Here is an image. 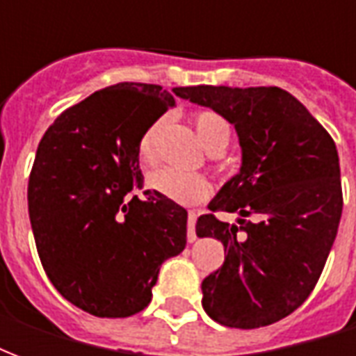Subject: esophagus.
Here are the masks:
<instances>
[{"instance_id": "obj_1", "label": "esophagus", "mask_w": 356, "mask_h": 356, "mask_svg": "<svg viewBox=\"0 0 356 356\" xmlns=\"http://www.w3.org/2000/svg\"><path fill=\"white\" fill-rule=\"evenodd\" d=\"M196 213L194 211H188V221H186V238L188 242H194L196 240Z\"/></svg>"}]
</instances>
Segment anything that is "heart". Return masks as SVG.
I'll return each mask as SVG.
<instances>
[{"label":"heart","mask_w":356,"mask_h":356,"mask_svg":"<svg viewBox=\"0 0 356 356\" xmlns=\"http://www.w3.org/2000/svg\"><path fill=\"white\" fill-rule=\"evenodd\" d=\"M194 127H196V137L200 145L209 154H221L231 145V125L221 114L213 110H202L194 116ZM158 124H154L148 129L139 140V158L140 162L152 163L154 162V137ZM148 186L154 193L162 194L168 200L177 202L183 206L196 204L206 198L209 191V185L206 177L198 173H181L175 170H156L152 171L147 179Z\"/></svg>","instance_id":"1"}]
</instances>
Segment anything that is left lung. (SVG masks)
Instances as JSON below:
<instances>
[{"label":"left lung","instance_id":"obj_1","mask_svg":"<svg viewBox=\"0 0 356 356\" xmlns=\"http://www.w3.org/2000/svg\"><path fill=\"white\" fill-rule=\"evenodd\" d=\"M173 93L234 125L240 171L211 211L236 225L198 217L196 234L225 246L223 267L204 278L202 305L219 324L261 328L293 313L313 291L343 209L336 145L301 102L280 88L194 86Z\"/></svg>","mask_w":356,"mask_h":356}]
</instances>
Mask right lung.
<instances>
[{
	"label": "right lung",
	"instance_id": "obj_1",
	"mask_svg": "<svg viewBox=\"0 0 356 356\" xmlns=\"http://www.w3.org/2000/svg\"><path fill=\"white\" fill-rule=\"evenodd\" d=\"M175 99L124 81L65 110L28 181L35 248L53 286L95 316L124 318L152 299L165 259L186 246V209L143 186L139 140Z\"/></svg>",
	"mask_w": 356,
	"mask_h": 356
}]
</instances>
